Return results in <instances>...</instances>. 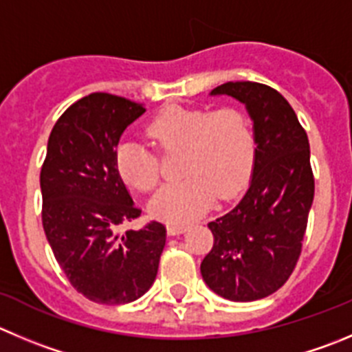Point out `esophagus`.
<instances>
[{
    "instance_id": "34e87169",
    "label": "esophagus",
    "mask_w": 352,
    "mask_h": 352,
    "mask_svg": "<svg viewBox=\"0 0 352 352\" xmlns=\"http://www.w3.org/2000/svg\"><path fill=\"white\" fill-rule=\"evenodd\" d=\"M186 230H188L186 224H167V233H169L170 236L182 235V233H185Z\"/></svg>"
}]
</instances>
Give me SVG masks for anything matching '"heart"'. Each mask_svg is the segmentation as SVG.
Masks as SVG:
<instances>
[{
  "label": "heart",
  "mask_w": 352,
  "mask_h": 352,
  "mask_svg": "<svg viewBox=\"0 0 352 352\" xmlns=\"http://www.w3.org/2000/svg\"><path fill=\"white\" fill-rule=\"evenodd\" d=\"M146 133L162 153L183 152L185 179L167 185L150 202L153 217L170 224L195 219L219 199H233L245 186L256 157V135L245 110L235 105L169 107ZM116 166L126 185L152 192L160 179L159 157L136 142L120 143Z\"/></svg>",
  "instance_id": "heart-1"
}]
</instances>
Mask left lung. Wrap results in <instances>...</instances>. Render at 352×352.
<instances>
[{"instance_id":"obj_1","label":"left lung","mask_w":352,"mask_h":352,"mask_svg":"<svg viewBox=\"0 0 352 352\" xmlns=\"http://www.w3.org/2000/svg\"><path fill=\"white\" fill-rule=\"evenodd\" d=\"M210 95L245 103L257 148L245 195L209 223L214 245L200 273L217 296L250 302L283 287L299 261L314 197L309 140L290 103L271 86L224 82Z\"/></svg>"}]
</instances>
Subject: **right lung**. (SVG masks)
Wrapping results in <instances>:
<instances>
[{
	"mask_svg": "<svg viewBox=\"0 0 352 352\" xmlns=\"http://www.w3.org/2000/svg\"><path fill=\"white\" fill-rule=\"evenodd\" d=\"M145 107L110 93H91L60 116L41 167L43 228L70 285L98 304H128L155 282L166 226L152 221L124 235L135 206L116 166L124 129Z\"/></svg>",
	"mask_w": 352,
	"mask_h": 352,
	"instance_id": "right-lung-1",
	"label": "right lung"
}]
</instances>
